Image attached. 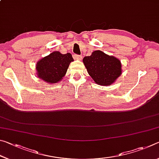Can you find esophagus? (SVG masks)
<instances>
[{
  "mask_svg": "<svg viewBox=\"0 0 159 159\" xmlns=\"http://www.w3.org/2000/svg\"><path fill=\"white\" fill-rule=\"evenodd\" d=\"M74 59H76V60H82V56H80V55H74Z\"/></svg>",
  "mask_w": 159,
  "mask_h": 159,
  "instance_id": "1",
  "label": "esophagus"
}]
</instances>
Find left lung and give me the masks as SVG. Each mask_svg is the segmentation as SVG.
<instances>
[{"instance_id": "1", "label": "left lung", "mask_w": 159, "mask_h": 159, "mask_svg": "<svg viewBox=\"0 0 159 159\" xmlns=\"http://www.w3.org/2000/svg\"><path fill=\"white\" fill-rule=\"evenodd\" d=\"M83 62L90 77L99 85H111L122 74L120 61L101 50H95L90 56H86Z\"/></svg>"}]
</instances>
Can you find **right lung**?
Returning a JSON list of instances; mask_svg holds the SVG:
<instances>
[{
  "label": "right lung",
  "instance_id": "obj_1",
  "mask_svg": "<svg viewBox=\"0 0 159 159\" xmlns=\"http://www.w3.org/2000/svg\"><path fill=\"white\" fill-rule=\"evenodd\" d=\"M73 61L70 53L61 54L59 51L51 52L37 61V77L49 84L60 82L65 76L70 63Z\"/></svg>",
  "mask_w": 159,
  "mask_h": 159
}]
</instances>
